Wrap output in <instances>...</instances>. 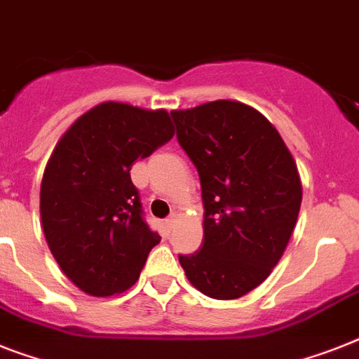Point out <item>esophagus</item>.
Returning a JSON list of instances; mask_svg holds the SVG:
<instances>
[{
    "label": "esophagus",
    "instance_id": "1",
    "mask_svg": "<svg viewBox=\"0 0 359 359\" xmlns=\"http://www.w3.org/2000/svg\"><path fill=\"white\" fill-rule=\"evenodd\" d=\"M177 221H179V213H171L168 219H165V224H168V228H173L175 224H177Z\"/></svg>",
    "mask_w": 359,
    "mask_h": 359
}]
</instances>
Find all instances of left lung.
Masks as SVG:
<instances>
[{"mask_svg":"<svg viewBox=\"0 0 359 359\" xmlns=\"http://www.w3.org/2000/svg\"><path fill=\"white\" fill-rule=\"evenodd\" d=\"M177 140L198 171L204 241L179 255L188 281L213 299H237L270 276L301 208L297 165L257 109L215 100L171 111Z\"/></svg>","mask_w":359,"mask_h":359,"instance_id":"obj_1","label":"left lung"}]
</instances>
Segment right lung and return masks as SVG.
Here are the masks:
<instances>
[{"label": "right lung", "mask_w": 359, "mask_h": 359, "mask_svg": "<svg viewBox=\"0 0 359 359\" xmlns=\"http://www.w3.org/2000/svg\"><path fill=\"white\" fill-rule=\"evenodd\" d=\"M173 135L165 109L104 102L54 147L41 180V226L62 272L89 296L133 287L161 243L144 221L129 171Z\"/></svg>", "instance_id": "add662e5"}]
</instances>
